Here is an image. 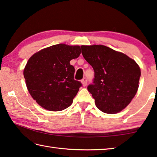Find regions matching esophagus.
Returning <instances> with one entry per match:
<instances>
[{
	"label": "esophagus",
	"instance_id": "obj_1",
	"mask_svg": "<svg viewBox=\"0 0 157 157\" xmlns=\"http://www.w3.org/2000/svg\"><path fill=\"white\" fill-rule=\"evenodd\" d=\"M81 82H82V85H83L84 86H86V84H87V79H86V78L82 79V81H81Z\"/></svg>",
	"mask_w": 157,
	"mask_h": 157
}]
</instances>
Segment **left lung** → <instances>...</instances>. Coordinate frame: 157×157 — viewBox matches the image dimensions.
Wrapping results in <instances>:
<instances>
[{
  "label": "left lung",
  "mask_w": 157,
  "mask_h": 157,
  "mask_svg": "<svg viewBox=\"0 0 157 157\" xmlns=\"http://www.w3.org/2000/svg\"><path fill=\"white\" fill-rule=\"evenodd\" d=\"M82 54L94 70V84L88 91L102 112L119 113L128 105L139 86L140 68L121 52L103 45L81 46Z\"/></svg>",
  "instance_id": "8db88e82"
}]
</instances>
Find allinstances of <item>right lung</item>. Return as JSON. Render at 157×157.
I'll use <instances>...</instances> for the list:
<instances>
[{"mask_svg": "<svg viewBox=\"0 0 157 157\" xmlns=\"http://www.w3.org/2000/svg\"><path fill=\"white\" fill-rule=\"evenodd\" d=\"M81 53L79 46L53 45L34 53L23 69L32 98L45 109L59 111L70 107L82 84L74 79L71 60Z\"/></svg>", "mask_w": 157, "mask_h": 157, "instance_id": "add662e5", "label": "right lung"}]
</instances>
